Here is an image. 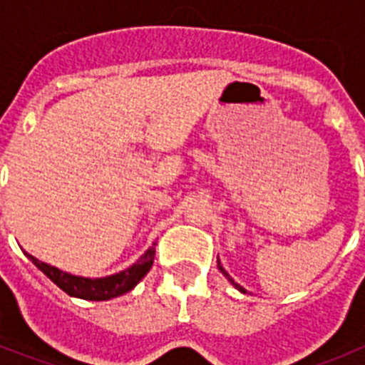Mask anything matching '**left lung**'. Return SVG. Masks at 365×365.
Masks as SVG:
<instances>
[{
	"label": "left lung",
	"instance_id": "8db88e82",
	"mask_svg": "<svg viewBox=\"0 0 365 365\" xmlns=\"http://www.w3.org/2000/svg\"><path fill=\"white\" fill-rule=\"evenodd\" d=\"M217 267H219V270H221V272H222V274H225V276H227V278H228V279H230V283H232V285H234V287H235V289H240V291H241V292H245V289H243V287H241V285H237V283H235V282H234V279H232V278H230V276H228V274H227V270L222 269V265H221V261H219V259H217Z\"/></svg>",
	"mask_w": 365,
	"mask_h": 365
}]
</instances>
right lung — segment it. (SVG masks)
<instances>
[{
	"label": "right lung",
	"mask_w": 365,
	"mask_h": 365,
	"mask_svg": "<svg viewBox=\"0 0 365 365\" xmlns=\"http://www.w3.org/2000/svg\"><path fill=\"white\" fill-rule=\"evenodd\" d=\"M25 256L41 270L53 283H56L63 292L69 296L82 299H91V302H104V299L117 298V296L130 292L140 279L150 272L151 265L155 259V243L150 247L146 252L140 256L137 263L130 267V269L122 270V272L113 274V276H106V278H82V276H73L69 272L51 267L43 261L36 259L34 256L25 252Z\"/></svg>",
	"instance_id": "1"
}]
</instances>
